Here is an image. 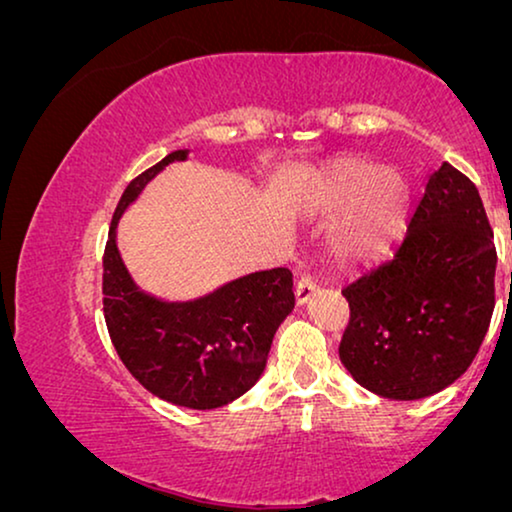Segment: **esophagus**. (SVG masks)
Wrapping results in <instances>:
<instances>
[{
    "instance_id": "esophagus-1",
    "label": "esophagus",
    "mask_w": 512,
    "mask_h": 512,
    "mask_svg": "<svg viewBox=\"0 0 512 512\" xmlns=\"http://www.w3.org/2000/svg\"><path fill=\"white\" fill-rule=\"evenodd\" d=\"M315 292H318V285L313 283L311 276H304L297 283V290H294V299H297L299 306H304L315 297Z\"/></svg>"
}]
</instances>
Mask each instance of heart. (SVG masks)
<instances>
[{"label": "heart", "instance_id": "obj_1", "mask_svg": "<svg viewBox=\"0 0 512 512\" xmlns=\"http://www.w3.org/2000/svg\"><path fill=\"white\" fill-rule=\"evenodd\" d=\"M301 201L313 215L341 213L331 241L352 264L385 262L408 232V181L397 169H380L362 157H341L315 171Z\"/></svg>", "mask_w": 512, "mask_h": 512}]
</instances>
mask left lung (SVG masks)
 I'll return each instance as SVG.
<instances>
[{
    "mask_svg": "<svg viewBox=\"0 0 512 512\" xmlns=\"http://www.w3.org/2000/svg\"><path fill=\"white\" fill-rule=\"evenodd\" d=\"M496 250L485 206L443 162L424 187L392 262L343 290L341 362L366 390L417 401L445 390L478 355L494 313Z\"/></svg>",
    "mask_w": 512,
    "mask_h": 512,
    "instance_id": "obj_1",
    "label": "left lung"
}]
</instances>
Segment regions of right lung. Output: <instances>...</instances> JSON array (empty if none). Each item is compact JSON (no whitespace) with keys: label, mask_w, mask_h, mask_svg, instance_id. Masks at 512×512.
I'll use <instances>...</instances> for the list:
<instances>
[{"label":"right lung","mask_w":512,"mask_h":512,"mask_svg":"<svg viewBox=\"0 0 512 512\" xmlns=\"http://www.w3.org/2000/svg\"><path fill=\"white\" fill-rule=\"evenodd\" d=\"M187 157L190 150L167 155L122 194L104 253V318L122 364L150 394L174 406L213 410L262 378L294 292L285 266L248 273L187 301H167L136 285L118 250V222L164 167Z\"/></svg>","instance_id":"right-lung-1"}]
</instances>
